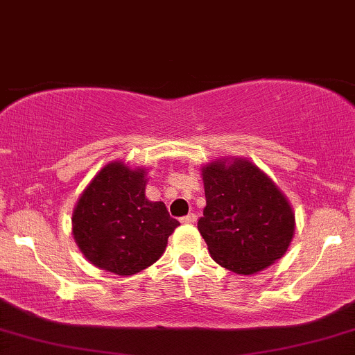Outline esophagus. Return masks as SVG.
Returning a JSON list of instances; mask_svg holds the SVG:
<instances>
[{"label":"esophagus","instance_id":"34e87169","mask_svg":"<svg viewBox=\"0 0 355 355\" xmlns=\"http://www.w3.org/2000/svg\"><path fill=\"white\" fill-rule=\"evenodd\" d=\"M196 220H198V217H196L194 214H189V216H186V217L181 218L182 224H194Z\"/></svg>","mask_w":355,"mask_h":355}]
</instances>
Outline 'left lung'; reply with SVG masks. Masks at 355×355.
<instances>
[{
	"label": "left lung",
	"instance_id": "8db88e82",
	"mask_svg": "<svg viewBox=\"0 0 355 355\" xmlns=\"http://www.w3.org/2000/svg\"><path fill=\"white\" fill-rule=\"evenodd\" d=\"M204 217L198 229L224 268L253 275L279 260L295 235V212L268 174L247 157L202 166Z\"/></svg>",
	"mask_w": 355,
	"mask_h": 355
}]
</instances>
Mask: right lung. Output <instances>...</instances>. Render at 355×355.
Instances as JSON below:
<instances>
[{"label":"right lung","instance_id":"1","mask_svg":"<svg viewBox=\"0 0 355 355\" xmlns=\"http://www.w3.org/2000/svg\"><path fill=\"white\" fill-rule=\"evenodd\" d=\"M146 169L123 161L105 164L78 198L72 235L84 257L100 270L130 277L159 260L179 225L164 202L144 196Z\"/></svg>","mask_w":355,"mask_h":355}]
</instances>
